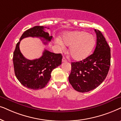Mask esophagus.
<instances>
[{"label":"esophagus","mask_w":121,"mask_h":121,"mask_svg":"<svg viewBox=\"0 0 121 121\" xmlns=\"http://www.w3.org/2000/svg\"><path fill=\"white\" fill-rule=\"evenodd\" d=\"M62 61L64 62H66L67 61V60L66 59L65 57H62Z\"/></svg>","instance_id":"1"}]
</instances>
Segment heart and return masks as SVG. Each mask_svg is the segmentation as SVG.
Returning a JSON list of instances; mask_svg holds the SVG:
<instances>
[{"instance_id":"obj_1","label":"heart","mask_w":121,"mask_h":121,"mask_svg":"<svg viewBox=\"0 0 121 121\" xmlns=\"http://www.w3.org/2000/svg\"><path fill=\"white\" fill-rule=\"evenodd\" d=\"M56 43L64 47V45L70 46L69 54L75 60H81L90 54L96 44V39L86 31H72L64 35L62 41L57 39Z\"/></svg>"}]
</instances>
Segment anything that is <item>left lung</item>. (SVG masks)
I'll use <instances>...</instances> for the list:
<instances>
[{"label": "left lung", "instance_id": "8db88e82", "mask_svg": "<svg viewBox=\"0 0 121 121\" xmlns=\"http://www.w3.org/2000/svg\"><path fill=\"white\" fill-rule=\"evenodd\" d=\"M97 40L94 52L82 61L71 62L69 81L76 91L87 92L104 81L111 65V50L99 30H95Z\"/></svg>", "mask_w": 121, "mask_h": 121}]
</instances>
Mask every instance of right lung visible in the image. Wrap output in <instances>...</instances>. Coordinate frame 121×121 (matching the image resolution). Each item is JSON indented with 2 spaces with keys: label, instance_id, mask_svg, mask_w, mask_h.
<instances>
[{
  "label": "right lung",
  "instance_id": "right-lung-1",
  "mask_svg": "<svg viewBox=\"0 0 121 121\" xmlns=\"http://www.w3.org/2000/svg\"><path fill=\"white\" fill-rule=\"evenodd\" d=\"M27 37L39 38L44 44H47L52 36L44 31V26H35L22 34L13 54L14 72L19 81L30 89H41L49 81L52 71L61 64L62 56L61 54H55L44 50L43 55L39 59L33 60L26 59L20 52L19 44L22 39Z\"/></svg>",
  "mask_w": 121,
  "mask_h": 121
}]
</instances>
